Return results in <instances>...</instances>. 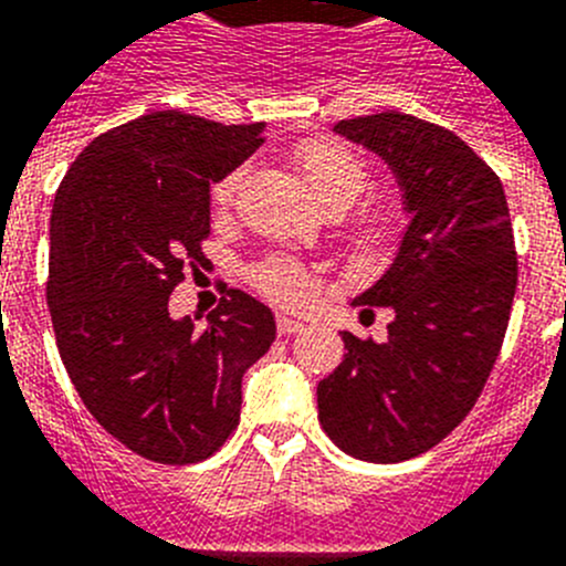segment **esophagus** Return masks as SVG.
<instances>
[{"label": "esophagus", "instance_id": "1", "mask_svg": "<svg viewBox=\"0 0 566 566\" xmlns=\"http://www.w3.org/2000/svg\"><path fill=\"white\" fill-rule=\"evenodd\" d=\"M276 331H279V336H293V333L304 331V324L298 322V318L284 316V313H279V316H276Z\"/></svg>", "mask_w": 566, "mask_h": 566}]
</instances>
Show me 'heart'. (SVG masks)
Instances as JSON below:
<instances>
[{
    "label": "heart",
    "mask_w": 566,
    "mask_h": 566,
    "mask_svg": "<svg viewBox=\"0 0 566 566\" xmlns=\"http://www.w3.org/2000/svg\"><path fill=\"white\" fill-rule=\"evenodd\" d=\"M293 161H296L298 174L304 176L307 188L313 190L324 208H350L370 188V167L353 147L342 145L333 139H307L296 145L293 150ZM244 170H230L222 179L216 181L210 190L216 210H230L233 208L235 196L242 190ZM392 216L390 208H370L361 219L356 222V235L361 242H381L392 230ZM253 284L259 293L268 298L287 307H302L311 302L313 284L311 276L298 268L296 262L287 259H268L253 270Z\"/></svg>",
    "instance_id": "1"
}]
</instances>
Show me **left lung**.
I'll list each match as a JSON object with an SVG mask.
<instances>
[{"mask_svg": "<svg viewBox=\"0 0 566 566\" xmlns=\"http://www.w3.org/2000/svg\"><path fill=\"white\" fill-rule=\"evenodd\" d=\"M336 134L390 161L412 222L356 302L392 307L387 338L342 333L347 356L318 381V421L353 459L396 464L447 439L488 385L518 282L513 224L495 170L453 130L387 111Z\"/></svg>", "mask_w": 566, "mask_h": 566, "instance_id": "left-lung-1", "label": "left lung"}]
</instances>
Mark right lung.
I'll use <instances>...</instances> for the list:
<instances>
[{"label":"right lung","instance_id":"right-lung-1","mask_svg":"<svg viewBox=\"0 0 566 566\" xmlns=\"http://www.w3.org/2000/svg\"><path fill=\"white\" fill-rule=\"evenodd\" d=\"M262 122L145 113L96 136L56 190L48 311L82 405L159 464L213 455L239 424L242 376L276 338L262 302L228 290L196 327L170 293L205 262L210 185L262 145Z\"/></svg>","mask_w":566,"mask_h":566}]
</instances>
